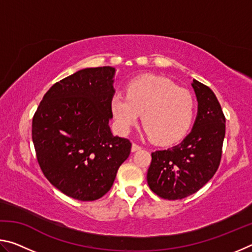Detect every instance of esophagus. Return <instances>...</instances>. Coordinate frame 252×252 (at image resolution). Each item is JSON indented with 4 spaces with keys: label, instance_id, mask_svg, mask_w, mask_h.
Segmentation results:
<instances>
[{
    "label": "esophagus",
    "instance_id": "esophagus-1",
    "mask_svg": "<svg viewBox=\"0 0 252 252\" xmlns=\"http://www.w3.org/2000/svg\"><path fill=\"white\" fill-rule=\"evenodd\" d=\"M141 149H142V147L139 146L138 143H132V147H131V151H132V152H135V151H138V150H141Z\"/></svg>",
    "mask_w": 252,
    "mask_h": 252
}]
</instances>
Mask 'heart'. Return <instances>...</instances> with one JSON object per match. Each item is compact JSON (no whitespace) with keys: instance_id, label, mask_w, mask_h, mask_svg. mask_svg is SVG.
<instances>
[{"instance_id":"b5f03b06","label":"heart","mask_w":252,"mask_h":252,"mask_svg":"<svg viewBox=\"0 0 252 252\" xmlns=\"http://www.w3.org/2000/svg\"><path fill=\"white\" fill-rule=\"evenodd\" d=\"M194 99L186 89L169 79L143 75L132 80L126 95L114 93L110 109L118 130L126 134L139 121L153 142L172 143L185 135L192 123Z\"/></svg>"}]
</instances>
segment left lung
<instances>
[{
  "label": "left lung",
  "instance_id": "obj_1",
  "mask_svg": "<svg viewBox=\"0 0 252 252\" xmlns=\"http://www.w3.org/2000/svg\"><path fill=\"white\" fill-rule=\"evenodd\" d=\"M198 116L181 143L151 153L147 180L160 198L179 200L197 192L215 176L222 156L225 118L215 93L193 80Z\"/></svg>",
  "mask_w": 252,
  "mask_h": 252
}]
</instances>
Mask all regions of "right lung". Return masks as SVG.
Segmentation results:
<instances>
[{
	"mask_svg": "<svg viewBox=\"0 0 252 252\" xmlns=\"http://www.w3.org/2000/svg\"><path fill=\"white\" fill-rule=\"evenodd\" d=\"M116 69H83L59 81L34 113L32 140L45 178L61 192L94 201L108 192L131 151L127 139L111 133Z\"/></svg>",
	"mask_w": 252,
	"mask_h": 252,
	"instance_id": "add662e5",
	"label": "right lung"
}]
</instances>
